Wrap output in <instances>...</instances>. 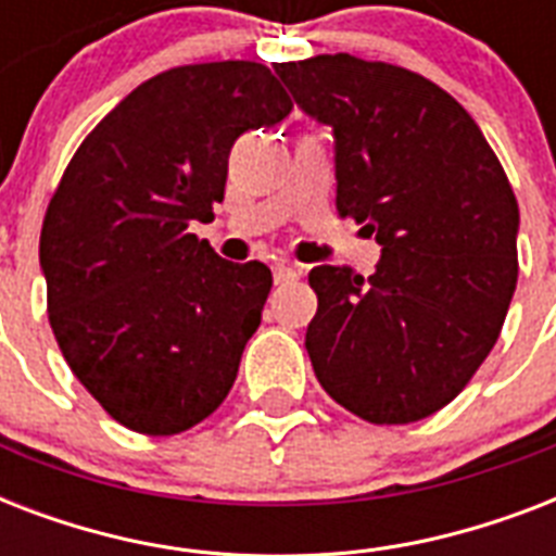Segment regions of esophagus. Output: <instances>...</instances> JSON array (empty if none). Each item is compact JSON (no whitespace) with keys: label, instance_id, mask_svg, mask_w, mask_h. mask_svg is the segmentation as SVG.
I'll return each mask as SVG.
<instances>
[{"label":"esophagus","instance_id":"obj_1","mask_svg":"<svg viewBox=\"0 0 556 556\" xmlns=\"http://www.w3.org/2000/svg\"><path fill=\"white\" fill-rule=\"evenodd\" d=\"M300 274H303L300 265H288V262H277V265H274V279H277V286L294 282V279H300Z\"/></svg>","mask_w":556,"mask_h":556}]
</instances>
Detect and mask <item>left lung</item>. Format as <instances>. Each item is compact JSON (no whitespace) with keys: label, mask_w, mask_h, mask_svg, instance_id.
Returning a JSON list of instances; mask_svg holds the SVG:
<instances>
[{"label":"left lung","mask_w":556,"mask_h":556,"mask_svg":"<svg viewBox=\"0 0 556 556\" xmlns=\"http://www.w3.org/2000/svg\"><path fill=\"white\" fill-rule=\"evenodd\" d=\"M334 132L338 213L375 233L371 277L317 265L314 375L369 424L447 406L491 355L517 288L519 207L482 129L435 83L352 54L277 63Z\"/></svg>","instance_id":"8db88e82"}]
</instances>
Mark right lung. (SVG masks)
<instances>
[{
  "label": "right lung",
  "mask_w": 556,
  "mask_h": 556,
  "mask_svg": "<svg viewBox=\"0 0 556 556\" xmlns=\"http://www.w3.org/2000/svg\"><path fill=\"white\" fill-rule=\"evenodd\" d=\"M288 112L262 63L178 65L86 135L48 201V320L77 380L129 430H190L233 387L274 277L222 260L190 222L225 199L236 138Z\"/></svg>",
  "instance_id": "1"
}]
</instances>
